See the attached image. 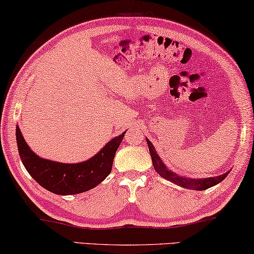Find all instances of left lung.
I'll return each mask as SVG.
<instances>
[{"instance_id":"obj_1","label":"left lung","mask_w":254,"mask_h":254,"mask_svg":"<svg viewBox=\"0 0 254 254\" xmlns=\"http://www.w3.org/2000/svg\"><path fill=\"white\" fill-rule=\"evenodd\" d=\"M147 140V143H148L149 147V153L151 156V161H153V165L154 169L156 170V172L160 175L162 178L164 179L171 181V183L178 185V186L187 188V189H194V190H205V189L213 187L215 185H218L219 183H221L225 178L228 176V172L224 173V175H220L218 177H211V178H204V179H196V178H187V177H181L179 175H177L171 170L168 169V166H165V164L162 162L161 157L158 156V154L155 150V147L153 146L148 139Z\"/></svg>"}]
</instances>
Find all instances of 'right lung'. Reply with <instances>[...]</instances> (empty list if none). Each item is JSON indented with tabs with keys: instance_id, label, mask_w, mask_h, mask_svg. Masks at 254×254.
<instances>
[{
	"instance_id": "right-lung-1",
	"label": "right lung",
	"mask_w": 254,
	"mask_h": 254,
	"mask_svg": "<svg viewBox=\"0 0 254 254\" xmlns=\"http://www.w3.org/2000/svg\"><path fill=\"white\" fill-rule=\"evenodd\" d=\"M126 132L106 143L90 160L74 164L59 163L37 156L26 143L19 127L16 128V137L21 162L33 179L55 194L74 195L90 190L108 177Z\"/></svg>"
}]
</instances>
